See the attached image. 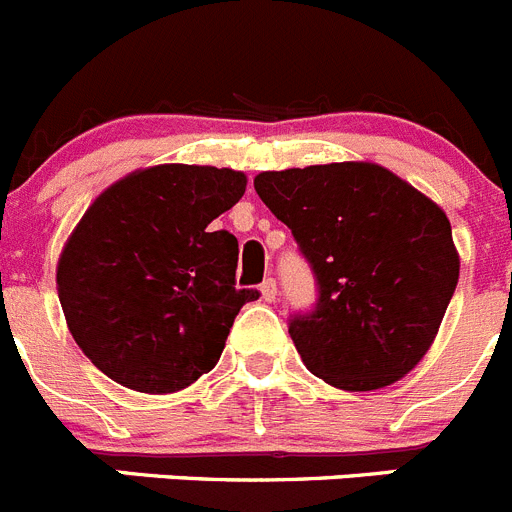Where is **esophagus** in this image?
<instances>
[{
  "mask_svg": "<svg viewBox=\"0 0 512 512\" xmlns=\"http://www.w3.org/2000/svg\"><path fill=\"white\" fill-rule=\"evenodd\" d=\"M260 293L267 303H275V298H278V283H275L273 278H267L265 283L260 285Z\"/></svg>",
  "mask_w": 512,
  "mask_h": 512,
  "instance_id": "obj_1",
  "label": "esophagus"
}]
</instances>
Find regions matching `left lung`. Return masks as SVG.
I'll use <instances>...</instances> for the list:
<instances>
[{"label": "left lung", "mask_w": 512, "mask_h": 512, "mask_svg": "<svg viewBox=\"0 0 512 512\" xmlns=\"http://www.w3.org/2000/svg\"><path fill=\"white\" fill-rule=\"evenodd\" d=\"M255 191L319 283L316 308L288 326L308 370L352 393L408 375L434 344L459 280L444 209L365 160L265 170Z\"/></svg>", "instance_id": "left-lung-1"}]
</instances>
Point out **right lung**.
I'll return each instance as SVG.
<instances>
[{"label":"right lung","instance_id":"1","mask_svg":"<svg viewBox=\"0 0 512 512\" xmlns=\"http://www.w3.org/2000/svg\"><path fill=\"white\" fill-rule=\"evenodd\" d=\"M247 176L165 163L112 183L68 237L55 283L81 352L137 393H178L222 357L234 316L257 290L237 288L239 245L209 227Z\"/></svg>","mask_w":512,"mask_h":512}]
</instances>
